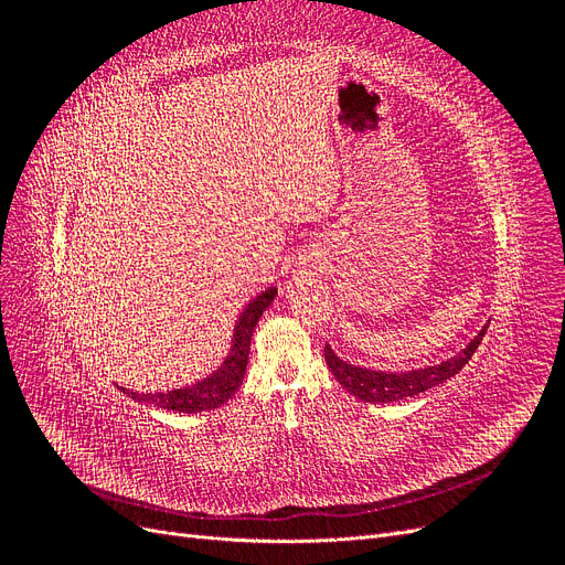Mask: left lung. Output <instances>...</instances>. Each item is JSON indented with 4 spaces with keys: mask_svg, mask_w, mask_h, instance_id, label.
<instances>
[{
    "mask_svg": "<svg viewBox=\"0 0 565 565\" xmlns=\"http://www.w3.org/2000/svg\"><path fill=\"white\" fill-rule=\"evenodd\" d=\"M488 330V322L481 328L469 344L455 353L452 358L436 365H426L417 370H405V372H384V370H370L361 365H351L349 361H341V358L332 351L330 344H324V363H328L334 380L344 386L351 396L361 398L363 403H396L403 398L419 396V393L429 391L465 367L478 344L483 341V334Z\"/></svg>",
    "mask_w": 565,
    "mask_h": 565,
    "instance_id": "1",
    "label": "left lung"
}]
</instances>
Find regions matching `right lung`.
Wrapping results in <instances>:
<instances>
[{"mask_svg": "<svg viewBox=\"0 0 565 565\" xmlns=\"http://www.w3.org/2000/svg\"><path fill=\"white\" fill-rule=\"evenodd\" d=\"M278 287H268L266 292L256 295L241 313L235 322L233 339H231V353L226 355V361L221 363L207 377L188 384L183 388H172V391H156V393H139V391H129L119 386V391L127 393L129 398L136 403H146V405H156L162 409H172V413H204V409H214L218 405H224L233 398V393L241 388L245 380V370L249 361V344H252V334L256 322L264 316V311L270 306V301L276 299Z\"/></svg>", "mask_w": 565, "mask_h": 565, "instance_id": "1", "label": "right lung"}]
</instances>
